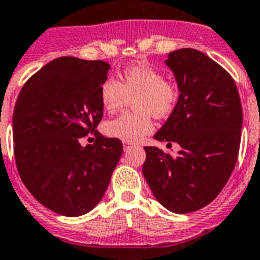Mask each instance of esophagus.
Wrapping results in <instances>:
<instances>
[{"mask_svg":"<svg viewBox=\"0 0 260 260\" xmlns=\"http://www.w3.org/2000/svg\"><path fill=\"white\" fill-rule=\"evenodd\" d=\"M132 147H133L132 143H123V150H125V151H128Z\"/></svg>","mask_w":260,"mask_h":260,"instance_id":"34e87169","label":"esophagus"}]
</instances>
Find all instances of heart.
I'll use <instances>...</instances> for the list:
<instances>
[{
	"label": "heart",
	"instance_id": "b5f03b06",
	"mask_svg": "<svg viewBox=\"0 0 260 260\" xmlns=\"http://www.w3.org/2000/svg\"><path fill=\"white\" fill-rule=\"evenodd\" d=\"M177 86L166 81L164 74L147 63H134L122 73V82L107 78L101 86V102L107 113H115L134 100L135 111L125 113L105 123L104 132L110 138L135 143L153 132L151 114L166 117L177 105Z\"/></svg>",
	"mask_w": 260,
	"mask_h": 260
}]
</instances>
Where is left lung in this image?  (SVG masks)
<instances>
[{"label":"left lung","instance_id":"1","mask_svg":"<svg viewBox=\"0 0 260 260\" xmlns=\"http://www.w3.org/2000/svg\"><path fill=\"white\" fill-rule=\"evenodd\" d=\"M179 96L165 125L154 135L178 143L177 155L146 146L142 171L151 192L169 211L201 210L218 197L237 164L242 105L231 76L195 49L171 51L165 61Z\"/></svg>","mask_w":260,"mask_h":260}]
</instances>
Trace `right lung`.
<instances>
[{"label": "right lung", "mask_w": 260, "mask_h": 260, "mask_svg": "<svg viewBox=\"0 0 260 260\" xmlns=\"http://www.w3.org/2000/svg\"><path fill=\"white\" fill-rule=\"evenodd\" d=\"M110 65L55 58L23 85L13 113L19 177L38 202L65 216L91 211L110 183L123 146L95 132L102 119L101 86ZM91 132L93 145L79 139Z\"/></svg>", "instance_id": "1"}]
</instances>
